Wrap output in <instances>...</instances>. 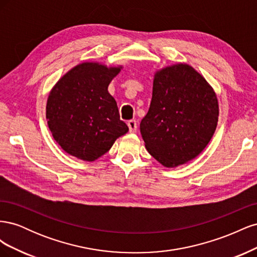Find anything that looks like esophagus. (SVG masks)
I'll return each mask as SVG.
<instances>
[{"label": "esophagus", "mask_w": 257, "mask_h": 257, "mask_svg": "<svg viewBox=\"0 0 257 257\" xmlns=\"http://www.w3.org/2000/svg\"><path fill=\"white\" fill-rule=\"evenodd\" d=\"M127 126L130 128L131 133H135V132L137 131V122L135 120H130L127 122Z\"/></svg>", "instance_id": "1"}]
</instances>
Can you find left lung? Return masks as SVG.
<instances>
[{"instance_id":"left-lung-1","label":"left lung","mask_w":257,"mask_h":257,"mask_svg":"<svg viewBox=\"0 0 257 257\" xmlns=\"http://www.w3.org/2000/svg\"><path fill=\"white\" fill-rule=\"evenodd\" d=\"M217 119L215 92L191 65L177 63L155 72L141 133L146 149L163 166L177 167L198 157L211 141Z\"/></svg>"}]
</instances>
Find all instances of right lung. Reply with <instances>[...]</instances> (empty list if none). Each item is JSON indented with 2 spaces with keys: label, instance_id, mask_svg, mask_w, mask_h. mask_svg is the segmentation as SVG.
Segmentation results:
<instances>
[{
  "label": "right lung",
  "instance_id": "add662e5",
  "mask_svg": "<svg viewBox=\"0 0 257 257\" xmlns=\"http://www.w3.org/2000/svg\"><path fill=\"white\" fill-rule=\"evenodd\" d=\"M122 66L83 62L53 85L46 105V119L53 139L66 153L93 162L102 157L128 127L120 120L108 85Z\"/></svg>",
  "mask_w": 257,
  "mask_h": 257
}]
</instances>
